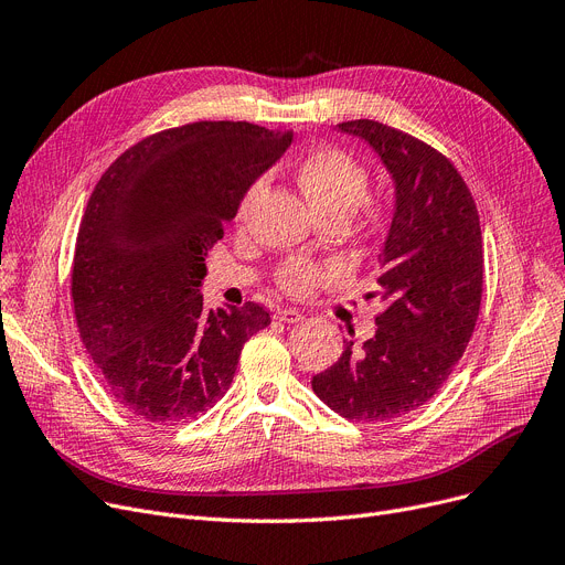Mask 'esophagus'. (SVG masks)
Listing matches in <instances>:
<instances>
[{"mask_svg": "<svg viewBox=\"0 0 565 565\" xmlns=\"http://www.w3.org/2000/svg\"><path fill=\"white\" fill-rule=\"evenodd\" d=\"M275 316L281 322H302L305 320V316L298 309H279Z\"/></svg>", "mask_w": 565, "mask_h": 565, "instance_id": "obj_1", "label": "esophagus"}]
</instances>
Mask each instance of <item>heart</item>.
<instances>
[{
	"label": "heart",
	"instance_id": "heart-1",
	"mask_svg": "<svg viewBox=\"0 0 565 565\" xmlns=\"http://www.w3.org/2000/svg\"><path fill=\"white\" fill-rule=\"evenodd\" d=\"M295 181H298L313 211L324 220H348L358 207H362L364 222L371 228H382L390 222V203L380 196H366V169L339 148H316V151L307 153L295 169ZM256 194L258 185L247 190L241 207H237V217L247 215ZM337 277V265H320L307 258H288L277 275L279 286L292 295H309Z\"/></svg>",
	"mask_w": 565,
	"mask_h": 565
}]
</instances>
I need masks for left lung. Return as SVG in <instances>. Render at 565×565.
<instances>
[{
  "instance_id": "left-lung-1",
  "label": "left lung",
  "mask_w": 565,
  "mask_h": 565,
  "mask_svg": "<svg viewBox=\"0 0 565 565\" xmlns=\"http://www.w3.org/2000/svg\"><path fill=\"white\" fill-rule=\"evenodd\" d=\"M364 139L396 190L377 258L387 302L375 337L345 339L334 366L313 375L316 396L350 422H390L428 403L471 339L483 292L479 211L449 158L426 141L369 118L339 124Z\"/></svg>"
}]
</instances>
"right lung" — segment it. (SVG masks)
Listing matches in <instances>:
<instances>
[{
    "label": "right lung",
    "mask_w": 565,
    "mask_h": 565,
    "mask_svg": "<svg viewBox=\"0 0 565 565\" xmlns=\"http://www.w3.org/2000/svg\"><path fill=\"white\" fill-rule=\"evenodd\" d=\"M292 132L196 121L130 146L103 173L79 224L73 307L109 394L135 417L196 419L231 387L260 305H203L205 256Z\"/></svg>",
    "instance_id": "1"
}]
</instances>
